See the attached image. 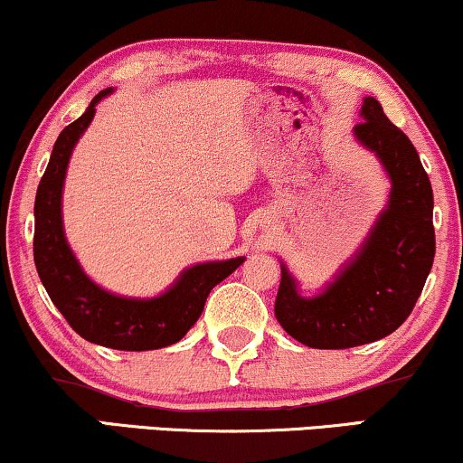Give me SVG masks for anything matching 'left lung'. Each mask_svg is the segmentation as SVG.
I'll use <instances>...</instances> for the list:
<instances>
[{"mask_svg":"<svg viewBox=\"0 0 463 463\" xmlns=\"http://www.w3.org/2000/svg\"><path fill=\"white\" fill-rule=\"evenodd\" d=\"M359 115L363 121L353 137L387 173V204L353 259L316 295H301L295 275L279 260L275 318L309 348H354L391 335L411 316L434 265V194L417 149L376 98H363Z\"/></svg>","mask_w":463,"mask_h":463,"instance_id":"8db88e82","label":"left lung"}]
</instances>
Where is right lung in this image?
I'll return each instance as SVG.
<instances>
[{
	"instance_id": "right-lung-1",
	"label": "right lung",
	"mask_w": 463,
	"mask_h": 463,
	"mask_svg": "<svg viewBox=\"0 0 463 463\" xmlns=\"http://www.w3.org/2000/svg\"><path fill=\"white\" fill-rule=\"evenodd\" d=\"M110 93L113 87L98 93L85 113L63 128L55 140L33 204V260L52 306L80 337L98 346L140 353L179 342L203 314L213 286L243 265L245 259L196 262L184 269L166 290L147 299L115 295L85 273L63 231V184L76 143L90 128L98 102Z\"/></svg>"
}]
</instances>
